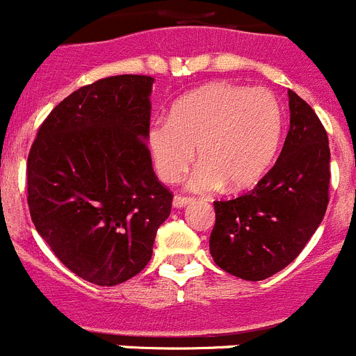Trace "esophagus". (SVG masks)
Instances as JSON below:
<instances>
[{"label":"esophagus","instance_id":"34e87169","mask_svg":"<svg viewBox=\"0 0 356 356\" xmlns=\"http://www.w3.org/2000/svg\"><path fill=\"white\" fill-rule=\"evenodd\" d=\"M193 197H187V196H180V194H178V196H175V200H172V205L176 207V209H185V207L187 205H191V203H193Z\"/></svg>","mask_w":356,"mask_h":356}]
</instances>
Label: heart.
Instances as JSON below:
<instances>
[{
	"mask_svg": "<svg viewBox=\"0 0 356 356\" xmlns=\"http://www.w3.org/2000/svg\"><path fill=\"white\" fill-rule=\"evenodd\" d=\"M284 108L267 89L210 83L185 94L172 105L169 119L147 127L146 143L156 172L175 184L194 160L201 163L188 188L210 193L254 185L271 168L284 137Z\"/></svg>",
	"mask_w": 356,
	"mask_h": 356,
	"instance_id": "1",
	"label": "heart"
}]
</instances>
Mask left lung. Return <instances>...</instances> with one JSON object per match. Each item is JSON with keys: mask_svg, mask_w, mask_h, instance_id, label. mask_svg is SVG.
I'll return each instance as SVG.
<instances>
[{"mask_svg": "<svg viewBox=\"0 0 356 356\" xmlns=\"http://www.w3.org/2000/svg\"><path fill=\"white\" fill-rule=\"evenodd\" d=\"M291 128L278 160L251 193L213 201L210 254L222 271L260 282L287 267L328 207L330 146L312 106L289 90Z\"/></svg>", "mask_w": 356, "mask_h": 356, "instance_id": "obj_1", "label": "left lung"}]
</instances>
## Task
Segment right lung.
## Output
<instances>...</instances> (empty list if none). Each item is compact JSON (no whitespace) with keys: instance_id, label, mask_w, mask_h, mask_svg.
I'll use <instances>...</instances> for the list:
<instances>
[{"instance_id":"add662e5","label":"right lung","mask_w":356,"mask_h":356,"mask_svg":"<svg viewBox=\"0 0 356 356\" xmlns=\"http://www.w3.org/2000/svg\"><path fill=\"white\" fill-rule=\"evenodd\" d=\"M153 81L119 74L80 87L51 110L28 155L35 229L69 271L102 287L143 271L171 213L146 144Z\"/></svg>"}]
</instances>
